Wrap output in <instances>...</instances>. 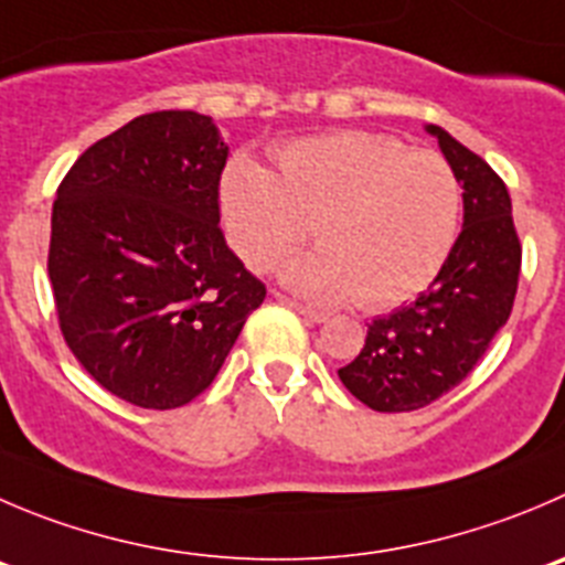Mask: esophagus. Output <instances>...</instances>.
<instances>
[{
	"mask_svg": "<svg viewBox=\"0 0 565 565\" xmlns=\"http://www.w3.org/2000/svg\"><path fill=\"white\" fill-rule=\"evenodd\" d=\"M274 299H279V302H282V305H288V308H291V310H297V313L302 316L305 321H310V324H324V321H327V316L321 313V310L305 308V305L297 302V299H288V297H282V294H277V291H274Z\"/></svg>",
	"mask_w": 565,
	"mask_h": 565,
	"instance_id": "esophagus-1",
	"label": "esophagus"
}]
</instances>
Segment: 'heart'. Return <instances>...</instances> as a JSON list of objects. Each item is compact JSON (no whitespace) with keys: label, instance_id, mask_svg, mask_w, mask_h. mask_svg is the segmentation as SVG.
<instances>
[{"label":"heart","instance_id":"1","mask_svg":"<svg viewBox=\"0 0 565 565\" xmlns=\"http://www.w3.org/2000/svg\"><path fill=\"white\" fill-rule=\"evenodd\" d=\"M218 205L246 266H274L310 227L319 249L282 266L288 286L321 305L354 299L363 310H385L433 282L458 238L463 202L440 154L332 130L286 143L274 174L246 154L233 158Z\"/></svg>","mask_w":565,"mask_h":565}]
</instances>
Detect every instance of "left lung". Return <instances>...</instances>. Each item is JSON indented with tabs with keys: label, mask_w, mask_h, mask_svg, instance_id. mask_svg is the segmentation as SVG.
Masks as SVG:
<instances>
[{
	"label": "left lung",
	"mask_w": 565,
	"mask_h": 565,
	"mask_svg": "<svg viewBox=\"0 0 565 565\" xmlns=\"http://www.w3.org/2000/svg\"><path fill=\"white\" fill-rule=\"evenodd\" d=\"M424 130L463 185V230L433 286L374 319L366 347L338 369L349 394L380 413L418 411L469 377L508 321L519 286L521 246L504 182L444 127Z\"/></svg>",
	"instance_id": "8db88e82"
}]
</instances>
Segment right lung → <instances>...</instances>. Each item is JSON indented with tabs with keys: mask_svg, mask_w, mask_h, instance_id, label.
<instances>
[{
	"mask_svg": "<svg viewBox=\"0 0 565 565\" xmlns=\"http://www.w3.org/2000/svg\"><path fill=\"white\" fill-rule=\"evenodd\" d=\"M227 154L211 116L158 110L85 149L57 188L50 279L63 338L130 405L196 399L266 299L218 230Z\"/></svg>",
	"mask_w": 565,
	"mask_h": 565,
	"instance_id": "right-lung-1",
	"label": "right lung"
}]
</instances>
